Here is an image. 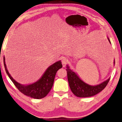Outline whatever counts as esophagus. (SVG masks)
Returning <instances> with one entry per match:
<instances>
[{
    "label": "esophagus",
    "mask_w": 122,
    "mask_h": 122,
    "mask_svg": "<svg viewBox=\"0 0 122 122\" xmlns=\"http://www.w3.org/2000/svg\"><path fill=\"white\" fill-rule=\"evenodd\" d=\"M68 59L66 58H64L62 59V64L63 67H65L66 63H68Z\"/></svg>",
    "instance_id": "34e87169"
}]
</instances>
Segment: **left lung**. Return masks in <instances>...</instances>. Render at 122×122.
<instances>
[{
	"instance_id": "left-lung-1",
	"label": "left lung",
	"mask_w": 122,
	"mask_h": 122,
	"mask_svg": "<svg viewBox=\"0 0 122 122\" xmlns=\"http://www.w3.org/2000/svg\"><path fill=\"white\" fill-rule=\"evenodd\" d=\"M107 39L111 44L109 38L107 37ZM115 62L114 60V65ZM66 68L69 86L73 94L78 97H89L98 94L106 87L110 80V78H108L99 85L92 86L87 84L81 79L77 74L71 70L68 65L66 66Z\"/></svg>"
}]
</instances>
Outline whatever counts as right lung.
<instances>
[{"instance_id": "obj_1", "label": "right lung", "mask_w": 122, "mask_h": 122, "mask_svg": "<svg viewBox=\"0 0 122 122\" xmlns=\"http://www.w3.org/2000/svg\"><path fill=\"white\" fill-rule=\"evenodd\" d=\"M4 63L7 74L17 89L23 94L35 99L43 98L48 94L53 86L57 71L62 67L61 61H57L47 68L37 81L29 85H21L14 80L7 70L5 58Z\"/></svg>"}]
</instances>
